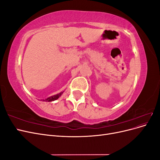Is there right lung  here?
<instances>
[{
    "mask_svg": "<svg viewBox=\"0 0 160 160\" xmlns=\"http://www.w3.org/2000/svg\"><path fill=\"white\" fill-rule=\"evenodd\" d=\"M63 92H64V91L61 92V93H58V94H57V95H52V96L49 97V98H48L47 99H43V101H48V102H51V101L57 100V99H59V97H61V95L62 94V93H63Z\"/></svg>",
    "mask_w": 160,
    "mask_h": 160,
    "instance_id": "obj_1",
    "label": "right lung"
}]
</instances>
